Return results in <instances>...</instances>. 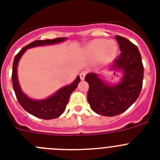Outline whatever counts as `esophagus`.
<instances>
[{
  "mask_svg": "<svg viewBox=\"0 0 160 160\" xmlns=\"http://www.w3.org/2000/svg\"><path fill=\"white\" fill-rule=\"evenodd\" d=\"M87 72L86 71V70H83V71H82L81 73H80V74H79V76H80V78L82 79V80H84L85 78V76H86V74H87Z\"/></svg>",
  "mask_w": 160,
  "mask_h": 160,
  "instance_id": "34e87169",
  "label": "esophagus"
}]
</instances>
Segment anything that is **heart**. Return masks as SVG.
<instances>
[{
  "label": "heart",
  "mask_w": 160,
  "mask_h": 160,
  "mask_svg": "<svg viewBox=\"0 0 160 160\" xmlns=\"http://www.w3.org/2000/svg\"><path fill=\"white\" fill-rule=\"evenodd\" d=\"M87 51L92 54L102 55L104 58H111L117 52V46L115 42L107 40H94L90 42L87 47Z\"/></svg>",
  "instance_id": "obj_1"
}]
</instances>
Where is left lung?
<instances>
[{"instance_id": "obj_1", "label": "left lung", "mask_w": 160, "mask_h": 160, "mask_svg": "<svg viewBox=\"0 0 160 160\" xmlns=\"http://www.w3.org/2000/svg\"><path fill=\"white\" fill-rule=\"evenodd\" d=\"M121 53L113 68L123 71L121 83L109 87L94 73L85 78L89 84L87 101L90 108L103 116L112 117L126 111L137 100L142 87L143 65L139 50L123 37H115Z\"/></svg>"}]
</instances>
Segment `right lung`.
I'll return each instance as SVG.
<instances>
[{
    "label": "right lung",
    "mask_w": 160,
    "mask_h": 160,
    "mask_svg": "<svg viewBox=\"0 0 160 160\" xmlns=\"http://www.w3.org/2000/svg\"><path fill=\"white\" fill-rule=\"evenodd\" d=\"M66 38H58L52 39V40H37L31 42L29 45L22 48L19 53L15 56L12 64V81L13 90L16 94L17 99L20 105L24 108V110L27 111L37 118H40L42 119H53L59 117L66 110L70 94L73 90H75L79 83L80 77L78 76L77 78L71 85L60 89L55 94L49 97V98L44 100H32L29 98L22 91L20 88L19 83L17 75V67L20 58L22 56L25 50L29 48L34 47L38 46H44V45H50V44L58 43L66 40Z\"/></svg>",
    "instance_id": "obj_1"
}]
</instances>
